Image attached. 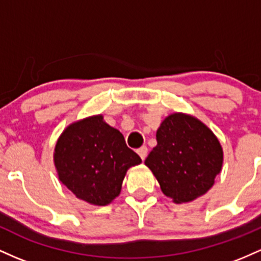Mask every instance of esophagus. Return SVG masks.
<instances>
[{"label": "esophagus", "mask_w": 261, "mask_h": 261, "mask_svg": "<svg viewBox=\"0 0 261 261\" xmlns=\"http://www.w3.org/2000/svg\"><path fill=\"white\" fill-rule=\"evenodd\" d=\"M137 153H138L140 159L144 160L146 158V155H148V148H146V146H142V148H139L138 150H137Z\"/></svg>", "instance_id": "obj_1"}]
</instances>
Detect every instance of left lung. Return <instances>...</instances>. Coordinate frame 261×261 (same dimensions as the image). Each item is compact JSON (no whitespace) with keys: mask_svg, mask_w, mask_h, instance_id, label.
<instances>
[{"mask_svg":"<svg viewBox=\"0 0 261 261\" xmlns=\"http://www.w3.org/2000/svg\"><path fill=\"white\" fill-rule=\"evenodd\" d=\"M156 142L144 164L175 203L192 202L215 185L223 149L203 122L186 113H171L158 128Z\"/></svg>","mask_w":261,"mask_h":261,"instance_id":"obj_1","label":"left lung"}]
</instances>
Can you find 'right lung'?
Wrapping results in <instances>:
<instances>
[{"label": "right lung", "instance_id": "1", "mask_svg": "<svg viewBox=\"0 0 261 261\" xmlns=\"http://www.w3.org/2000/svg\"><path fill=\"white\" fill-rule=\"evenodd\" d=\"M140 163L123 134L107 124L102 115L67 125L54 148L60 182L93 206H107L119 196L128 169Z\"/></svg>", "mask_w": 261, "mask_h": 261}]
</instances>
